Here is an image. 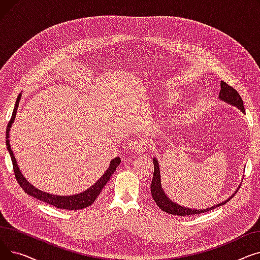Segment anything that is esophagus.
I'll return each instance as SVG.
<instances>
[{
	"label": "esophagus",
	"mask_w": 260,
	"mask_h": 260,
	"mask_svg": "<svg viewBox=\"0 0 260 260\" xmlns=\"http://www.w3.org/2000/svg\"><path fill=\"white\" fill-rule=\"evenodd\" d=\"M143 140L142 139H135L133 141H131V143L128 144L131 151L135 154H141L143 151Z\"/></svg>",
	"instance_id": "esophagus-1"
}]
</instances>
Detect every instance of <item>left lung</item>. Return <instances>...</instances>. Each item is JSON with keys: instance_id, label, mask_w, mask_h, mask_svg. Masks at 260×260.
Instances as JSON below:
<instances>
[{"instance_id": "1", "label": "left lung", "mask_w": 260, "mask_h": 260, "mask_svg": "<svg viewBox=\"0 0 260 260\" xmlns=\"http://www.w3.org/2000/svg\"><path fill=\"white\" fill-rule=\"evenodd\" d=\"M218 98H219L220 101H223L232 106H235V107L239 108L243 114H245L243 101L240 97V94L236 91V89L228 85L223 81L220 82V92H219V97ZM153 163H154V175H153V180H152V184H151V193H152L153 199L157 203V206L162 211H165L166 213H169L172 215H178V216H187V215H196V214H201L204 212H209L215 208L223 206V204H225L228 201H230V199L233 198V196H235V194L237 193L238 187L236 188L235 192L232 194V196H230L226 200H224L220 203H217V204H215V206H212L210 208L192 209V208L183 207V206H181V204L176 203L174 200L169 198V196L167 195L165 189H163V187L161 185L160 166H159V161L156 157L153 158Z\"/></svg>"}]
</instances>
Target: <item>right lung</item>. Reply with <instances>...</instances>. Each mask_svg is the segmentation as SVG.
Returning a JSON list of instances; mask_svg holds the SVG:
<instances>
[{"label": "right lung", "instance_id": "right-lung-1", "mask_svg": "<svg viewBox=\"0 0 260 260\" xmlns=\"http://www.w3.org/2000/svg\"><path fill=\"white\" fill-rule=\"evenodd\" d=\"M21 97H22V92L18 95L15 108H13V112H12L11 119L8 123L7 129H6V147L8 149V152H9V155H10V158H11V161H12V166H13V172H15L16 178H17L20 186L24 189L25 193H27L28 195H30V196H32V197H35V198H37L41 201H43L45 203L50 204V206L56 207L58 209L75 211V210L85 209V208L91 206V204L94 202V200L97 199V197L99 196V194L101 193V190L104 187V185L107 183L109 178H111L112 175L115 173L117 167L120 165V162H121L120 158L115 157L113 160L109 161L108 169L100 177L99 180L95 182L93 185H91L89 188L85 189L84 192H82V193H78L76 195L60 196V195H52L50 193H46V192H43V190L37 188L35 185H32L23 176L21 170L19 169L17 160H16L15 156H13V153H12L11 147H10V143H9L10 142L9 141V132H10V128L12 126V123L15 122Z\"/></svg>", "mask_w": 260, "mask_h": 260}]
</instances>
